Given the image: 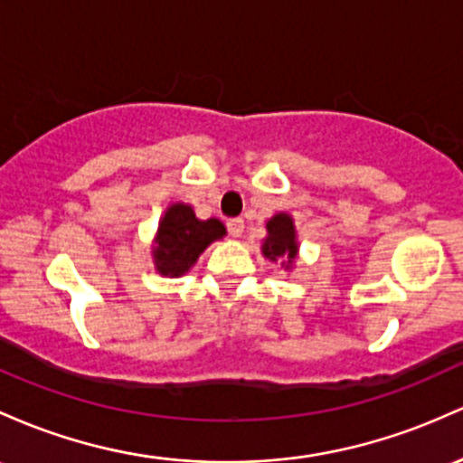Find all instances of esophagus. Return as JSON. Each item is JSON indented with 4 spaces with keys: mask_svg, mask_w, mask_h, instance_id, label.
<instances>
[{
    "mask_svg": "<svg viewBox=\"0 0 463 463\" xmlns=\"http://www.w3.org/2000/svg\"><path fill=\"white\" fill-rule=\"evenodd\" d=\"M228 235L231 237H241L243 235V220L241 217H232V220L226 222Z\"/></svg>",
    "mask_w": 463,
    "mask_h": 463,
    "instance_id": "34e87169",
    "label": "esophagus"
}]
</instances>
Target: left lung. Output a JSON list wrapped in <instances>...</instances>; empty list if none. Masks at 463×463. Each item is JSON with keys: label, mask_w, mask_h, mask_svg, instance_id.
Wrapping results in <instances>:
<instances>
[{"label": "left lung", "mask_w": 463, "mask_h": 463, "mask_svg": "<svg viewBox=\"0 0 463 463\" xmlns=\"http://www.w3.org/2000/svg\"><path fill=\"white\" fill-rule=\"evenodd\" d=\"M268 237L263 240L261 252L263 257L270 261H279L283 259L286 270L292 268L294 259L298 255V241H297V228H294V220L288 213H277L266 223Z\"/></svg>", "instance_id": "left-lung-1"}]
</instances>
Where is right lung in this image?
Masks as SVG:
<instances>
[{
  "mask_svg": "<svg viewBox=\"0 0 463 463\" xmlns=\"http://www.w3.org/2000/svg\"><path fill=\"white\" fill-rule=\"evenodd\" d=\"M226 235L220 220H197L189 204H171L157 226L154 263L162 277H182L213 241Z\"/></svg>",
  "mask_w": 463,
  "mask_h": 463,
  "instance_id": "obj_1",
  "label": "right lung"
}]
</instances>
